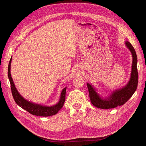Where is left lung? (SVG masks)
<instances>
[{
	"label": "left lung",
	"instance_id": "obj_1",
	"mask_svg": "<svg viewBox=\"0 0 146 146\" xmlns=\"http://www.w3.org/2000/svg\"><path fill=\"white\" fill-rule=\"evenodd\" d=\"M125 45L132 55V64L130 77L125 86L112 91L106 97L99 93L100 90L90 83H87L91 104L96 107L101 109H109L121 106L127 102L136 90L138 82L137 70V56L133 47L129 41H125Z\"/></svg>",
	"mask_w": 146,
	"mask_h": 146
}]
</instances>
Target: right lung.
Wrapping results in <instances>:
<instances>
[{
  "mask_svg": "<svg viewBox=\"0 0 146 146\" xmlns=\"http://www.w3.org/2000/svg\"><path fill=\"white\" fill-rule=\"evenodd\" d=\"M11 60L12 56L11 57L9 64H8V77L10 82L12 95L16 103L20 107L26 110V111H27L30 114H33V115L47 117L56 114L61 109V108L63 107V104L65 102L66 87L63 88L62 91H61L58 102L54 105L48 106L43 104H36L25 99L20 94L19 91H17V88L15 86L14 82H13V80L11 75Z\"/></svg>",
  "mask_w": 146,
  "mask_h": 146,
  "instance_id": "right-lung-1",
  "label": "right lung"
}]
</instances>
